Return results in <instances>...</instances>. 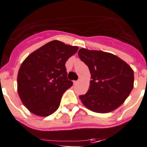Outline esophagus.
<instances>
[{
    "mask_svg": "<svg viewBox=\"0 0 147 147\" xmlns=\"http://www.w3.org/2000/svg\"><path fill=\"white\" fill-rule=\"evenodd\" d=\"M79 83V81H74V84H77Z\"/></svg>",
    "mask_w": 147,
    "mask_h": 147,
    "instance_id": "esophagus-1",
    "label": "esophagus"
}]
</instances>
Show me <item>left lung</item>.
Wrapping results in <instances>:
<instances>
[{"mask_svg":"<svg viewBox=\"0 0 147 147\" xmlns=\"http://www.w3.org/2000/svg\"><path fill=\"white\" fill-rule=\"evenodd\" d=\"M80 59L89 67L90 86L79 96L91 111L107 113L119 107L134 88V71L128 63L110 53L81 48Z\"/></svg>","mask_w":147,"mask_h":147,"instance_id":"8db88e82","label":"left lung"}]
</instances>
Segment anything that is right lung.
<instances>
[{
    "label": "right lung",
    "mask_w": 147,
    "mask_h": 147,
    "mask_svg": "<svg viewBox=\"0 0 147 147\" xmlns=\"http://www.w3.org/2000/svg\"><path fill=\"white\" fill-rule=\"evenodd\" d=\"M78 49L77 46L53 40L23 61L18 72L17 90L31 113L46 117L58 110L63 93L73 85L67 79L65 62Z\"/></svg>",
    "instance_id": "1"
}]
</instances>
